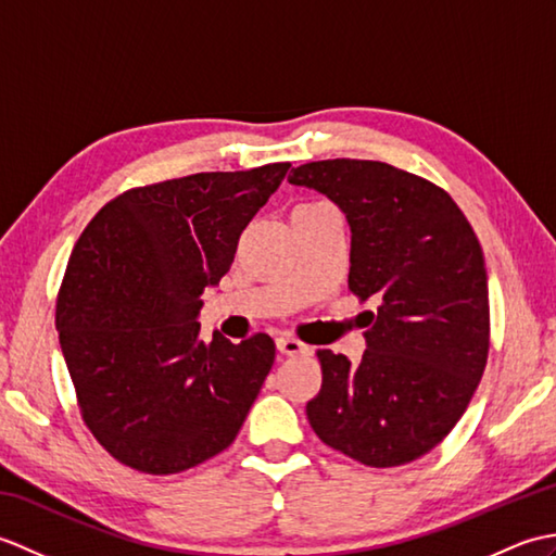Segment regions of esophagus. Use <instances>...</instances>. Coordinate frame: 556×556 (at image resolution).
Segmentation results:
<instances>
[{"instance_id":"esophagus-1","label":"esophagus","mask_w":556,"mask_h":556,"mask_svg":"<svg viewBox=\"0 0 556 556\" xmlns=\"http://www.w3.org/2000/svg\"><path fill=\"white\" fill-rule=\"evenodd\" d=\"M277 349L285 356H311L313 349L308 344H303L296 337H277Z\"/></svg>"}]
</instances>
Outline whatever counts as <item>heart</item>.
Segmentation results:
<instances>
[{"label":"heart","instance_id":"heart-1","mask_svg":"<svg viewBox=\"0 0 556 556\" xmlns=\"http://www.w3.org/2000/svg\"><path fill=\"white\" fill-rule=\"evenodd\" d=\"M329 205L327 203H320V200H305V203H299L296 207H293L291 215H313V212H320V210H327Z\"/></svg>","mask_w":556,"mask_h":556}]
</instances>
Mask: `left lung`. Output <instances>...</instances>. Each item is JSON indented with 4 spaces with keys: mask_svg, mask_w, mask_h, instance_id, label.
<instances>
[{
    "mask_svg": "<svg viewBox=\"0 0 556 556\" xmlns=\"http://www.w3.org/2000/svg\"><path fill=\"white\" fill-rule=\"evenodd\" d=\"M351 227L349 289L375 299L358 365L317 351L308 401L320 440L372 468L404 466L452 432L485 370L488 271L478 236L446 191L392 164L323 160L291 169Z\"/></svg>",
    "mask_w": 556,
    "mask_h": 556,
    "instance_id": "obj_1",
    "label": "left lung"
}]
</instances>
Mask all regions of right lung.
<instances>
[{
	"mask_svg": "<svg viewBox=\"0 0 556 556\" xmlns=\"http://www.w3.org/2000/svg\"><path fill=\"white\" fill-rule=\"evenodd\" d=\"M291 164L203 172L110 200L68 257L56 332L80 416L119 460L172 476L224 452L275 363V341L200 339L203 291Z\"/></svg>",
	"mask_w": 556,
	"mask_h": 556,
	"instance_id": "obj_1",
	"label": "right lung"
}]
</instances>
